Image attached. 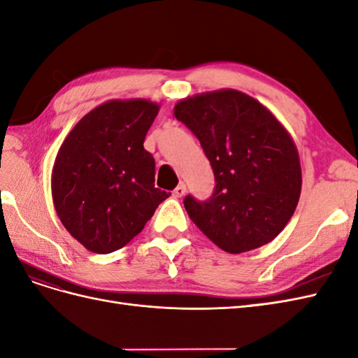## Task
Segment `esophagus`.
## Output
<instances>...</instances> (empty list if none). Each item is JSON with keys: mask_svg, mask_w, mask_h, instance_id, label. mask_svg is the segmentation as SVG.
Wrapping results in <instances>:
<instances>
[{"mask_svg": "<svg viewBox=\"0 0 358 358\" xmlns=\"http://www.w3.org/2000/svg\"><path fill=\"white\" fill-rule=\"evenodd\" d=\"M185 192H187V185H185V183H180V185H178V187L175 188V191H173V196H175L176 199H179V197H182Z\"/></svg>", "mask_w": 358, "mask_h": 358, "instance_id": "34e87169", "label": "esophagus"}]
</instances>
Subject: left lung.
<instances>
[{"label":"left lung","mask_w":358,"mask_h":358,"mask_svg":"<svg viewBox=\"0 0 358 358\" xmlns=\"http://www.w3.org/2000/svg\"><path fill=\"white\" fill-rule=\"evenodd\" d=\"M175 116L200 140L215 176L209 199H183L194 224L230 254L272 242L301 189L299 154L287 129L263 104L234 90L183 100Z\"/></svg>","instance_id":"8db88e82"}]
</instances>
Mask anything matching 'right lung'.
<instances>
[{
	"label": "right lung",
	"instance_id": "right-lung-1",
	"mask_svg": "<svg viewBox=\"0 0 358 358\" xmlns=\"http://www.w3.org/2000/svg\"><path fill=\"white\" fill-rule=\"evenodd\" d=\"M158 110L148 100L104 103L64 140L53 166V203L64 227L88 251L121 249L170 197L155 188V159L143 148Z\"/></svg>",
	"mask_w": 358,
	"mask_h": 358
}]
</instances>
